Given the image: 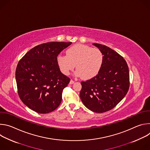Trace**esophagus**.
I'll use <instances>...</instances> for the list:
<instances>
[{
	"label": "esophagus",
	"instance_id": "1",
	"mask_svg": "<svg viewBox=\"0 0 150 150\" xmlns=\"http://www.w3.org/2000/svg\"><path fill=\"white\" fill-rule=\"evenodd\" d=\"M74 82H75V81H74V80L71 79V80L70 81V82H69V84H73V83H74Z\"/></svg>",
	"mask_w": 150,
	"mask_h": 150
}]
</instances>
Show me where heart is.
Returning <instances> with one entry per match:
<instances>
[{
    "instance_id": "1",
    "label": "heart",
    "mask_w": 150,
    "mask_h": 150,
    "mask_svg": "<svg viewBox=\"0 0 150 150\" xmlns=\"http://www.w3.org/2000/svg\"><path fill=\"white\" fill-rule=\"evenodd\" d=\"M66 53L67 56L59 54L56 58L57 66L64 75H68L75 67L76 76L89 80L96 77L102 68L104 56L97 48L77 44L69 47Z\"/></svg>"
}]
</instances>
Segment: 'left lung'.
I'll use <instances>...</instances> for the list:
<instances>
[{"label":"left lung","instance_id":"8db88e82","mask_svg":"<svg viewBox=\"0 0 150 150\" xmlns=\"http://www.w3.org/2000/svg\"><path fill=\"white\" fill-rule=\"evenodd\" d=\"M102 52L104 62L94 78L82 81L80 98L84 105L96 113L110 110L125 97L129 88V71L123 57L110 47L93 43Z\"/></svg>","mask_w":150,"mask_h":150}]
</instances>
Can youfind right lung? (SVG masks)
<instances>
[{
	"label": "right lung",
	"mask_w": 150,
	"mask_h": 150,
	"mask_svg": "<svg viewBox=\"0 0 150 150\" xmlns=\"http://www.w3.org/2000/svg\"><path fill=\"white\" fill-rule=\"evenodd\" d=\"M72 42H49L28 51L16 67L15 78L20 99L28 108L41 114L52 112L62 101L63 90L70 78L60 71L57 56Z\"/></svg>",
	"instance_id": "1"
}]
</instances>
